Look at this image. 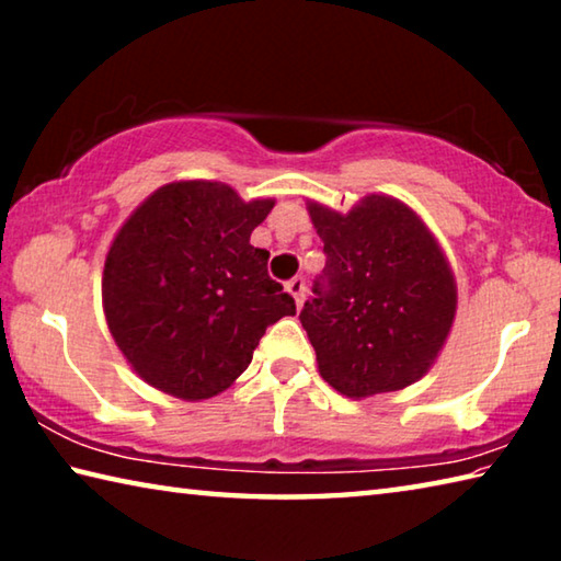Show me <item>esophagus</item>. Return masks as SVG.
Instances as JSON below:
<instances>
[{"label": "esophagus", "instance_id": "34e87169", "mask_svg": "<svg viewBox=\"0 0 561 561\" xmlns=\"http://www.w3.org/2000/svg\"><path fill=\"white\" fill-rule=\"evenodd\" d=\"M287 291L294 297V301H297V307L301 309L304 304V291H307V282H304V277H294L291 282H287Z\"/></svg>", "mask_w": 561, "mask_h": 561}]
</instances>
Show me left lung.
<instances>
[{
    "instance_id": "1",
    "label": "left lung",
    "mask_w": 561,
    "mask_h": 561,
    "mask_svg": "<svg viewBox=\"0 0 561 561\" xmlns=\"http://www.w3.org/2000/svg\"><path fill=\"white\" fill-rule=\"evenodd\" d=\"M327 267L301 309L319 374L346 398H371L431 371L458 311V284L421 215L371 193L336 213L307 201Z\"/></svg>"
}]
</instances>
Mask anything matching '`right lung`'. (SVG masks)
<instances>
[{
  "instance_id": "1",
  "label": "right lung",
  "mask_w": 561,
  "mask_h": 561,
  "mask_svg": "<svg viewBox=\"0 0 561 561\" xmlns=\"http://www.w3.org/2000/svg\"><path fill=\"white\" fill-rule=\"evenodd\" d=\"M272 197L175 180L123 222L103 264V314L133 371L180 401H205L250 366L270 324L297 304L250 244Z\"/></svg>"
}]
</instances>
